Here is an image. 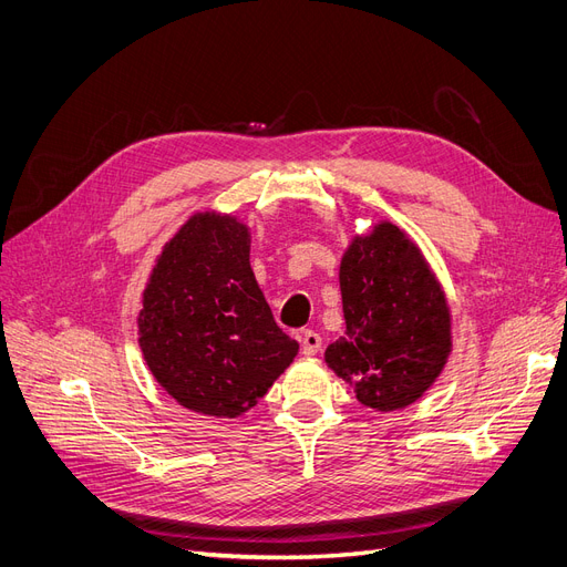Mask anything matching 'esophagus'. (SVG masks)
Listing matches in <instances>:
<instances>
[{
    "label": "esophagus",
    "instance_id": "obj_1",
    "mask_svg": "<svg viewBox=\"0 0 567 567\" xmlns=\"http://www.w3.org/2000/svg\"><path fill=\"white\" fill-rule=\"evenodd\" d=\"M321 347H323V339H321V334H319V332H313V330H305V334H302V351H305V355L319 353V351H321Z\"/></svg>",
    "mask_w": 567,
    "mask_h": 567
}]
</instances>
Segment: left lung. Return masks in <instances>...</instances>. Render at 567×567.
I'll return each mask as SVG.
<instances>
[{"instance_id":"obj_1","label":"left lung","mask_w":567,"mask_h":567,"mask_svg":"<svg viewBox=\"0 0 567 567\" xmlns=\"http://www.w3.org/2000/svg\"><path fill=\"white\" fill-rule=\"evenodd\" d=\"M347 332L326 362L377 412L416 402L440 377L451 351L444 292L414 241L379 223L355 237L339 267Z\"/></svg>"}]
</instances>
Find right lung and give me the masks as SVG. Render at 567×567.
Instances as JSON below:
<instances>
[{"label": "right lung", "instance_id": "right-lung-1", "mask_svg": "<svg viewBox=\"0 0 567 567\" xmlns=\"http://www.w3.org/2000/svg\"><path fill=\"white\" fill-rule=\"evenodd\" d=\"M140 344L176 402L218 419L256 406L300 349L258 288L246 225L216 214L193 216L157 258Z\"/></svg>", "mask_w": 567, "mask_h": 567}]
</instances>
